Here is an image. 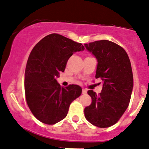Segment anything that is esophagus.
I'll list each match as a JSON object with an SVG mask.
<instances>
[{
  "instance_id": "34e87169",
  "label": "esophagus",
  "mask_w": 149,
  "mask_h": 149,
  "mask_svg": "<svg viewBox=\"0 0 149 149\" xmlns=\"http://www.w3.org/2000/svg\"><path fill=\"white\" fill-rule=\"evenodd\" d=\"M86 93H87V90L82 89V94H86Z\"/></svg>"
}]
</instances>
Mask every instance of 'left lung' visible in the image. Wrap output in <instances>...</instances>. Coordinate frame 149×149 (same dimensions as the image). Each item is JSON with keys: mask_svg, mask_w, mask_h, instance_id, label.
Instances as JSON below:
<instances>
[{"mask_svg": "<svg viewBox=\"0 0 149 149\" xmlns=\"http://www.w3.org/2000/svg\"><path fill=\"white\" fill-rule=\"evenodd\" d=\"M84 47L96 57L95 77L102 81L100 94L88 91L92 102L84 108V116L95 126L108 128L117 123L129 104L134 87L131 61L123 47L108 40L84 44Z\"/></svg>", "mask_w": 149, "mask_h": 149, "instance_id": "1", "label": "left lung"}]
</instances>
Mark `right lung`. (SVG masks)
Returning a JSON list of instances; mask_svg holds the SVG:
<instances>
[{"label":"right lung","mask_w":149,"mask_h":149,"mask_svg":"<svg viewBox=\"0 0 149 149\" xmlns=\"http://www.w3.org/2000/svg\"><path fill=\"white\" fill-rule=\"evenodd\" d=\"M77 43L53 33L42 38L29 54L24 75L26 100L33 114L41 123L53 125L66 117L70 104L81 94V88H61L56 79L76 52L84 50Z\"/></svg>","instance_id":"add662e5"}]
</instances>
